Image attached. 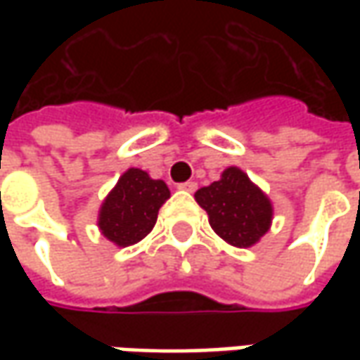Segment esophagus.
<instances>
[{"label": "esophagus", "mask_w": 360, "mask_h": 360, "mask_svg": "<svg viewBox=\"0 0 360 360\" xmlns=\"http://www.w3.org/2000/svg\"><path fill=\"white\" fill-rule=\"evenodd\" d=\"M178 188L184 192H194L198 186H196V182H182V184H178Z\"/></svg>", "instance_id": "obj_1"}]
</instances>
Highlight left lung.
<instances>
[{"label":"left lung","mask_w":360,"mask_h":360,"mask_svg":"<svg viewBox=\"0 0 360 360\" xmlns=\"http://www.w3.org/2000/svg\"><path fill=\"white\" fill-rule=\"evenodd\" d=\"M216 234L236 248H250L272 224L274 208L270 198L240 168L230 166L220 180L194 194Z\"/></svg>","instance_id":"8db88e82"}]
</instances>
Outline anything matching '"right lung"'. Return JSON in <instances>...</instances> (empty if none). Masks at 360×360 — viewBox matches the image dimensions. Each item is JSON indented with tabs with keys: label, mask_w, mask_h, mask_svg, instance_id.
<instances>
[{
	"label": "right lung",
	"mask_w": 360,
	"mask_h": 360,
	"mask_svg": "<svg viewBox=\"0 0 360 360\" xmlns=\"http://www.w3.org/2000/svg\"><path fill=\"white\" fill-rule=\"evenodd\" d=\"M168 198L170 190L164 180H154L140 168H128L102 202L98 229L120 248L131 246L152 232Z\"/></svg>",
	"instance_id": "right-lung-1"
}]
</instances>
